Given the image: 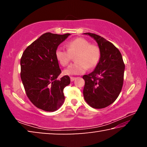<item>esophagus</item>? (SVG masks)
<instances>
[{
    "label": "esophagus",
    "mask_w": 147,
    "mask_h": 147,
    "mask_svg": "<svg viewBox=\"0 0 147 147\" xmlns=\"http://www.w3.org/2000/svg\"><path fill=\"white\" fill-rule=\"evenodd\" d=\"M70 78H71V82H73V81L74 80H75L76 78H74V77H72V76H71V77H70Z\"/></svg>",
    "instance_id": "obj_1"
}]
</instances>
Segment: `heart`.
Returning <instances> with one entry per match:
<instances>
[{
  "label": "heart",
  "mask_w": 147,
  "mask_h": 147,
  "mask_svg": "<svg viewBox=\"0 0 147 147\" xmlns=\"http://www.w3.org/2000/svg\"><path fill=\"white\" fill-rule=\"evenodd\" d=\"M67 50L62 47L56 49L57 61L62 66H66L76 55L75 63L71 64L63 71L65 75H76L85 73L88 68L93 69L97 65L100 58L99 47L83 38H77L67 43Z\"/></svg>",
  "instance_id": "b5f03b06"
}]
</instances>
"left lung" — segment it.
<instances>
[{
  "label": "left lung",
  "mask_w": 147,
  "mask_h": 147,
  "mask_svg": "<svg viewBox=\"0 0 147 147\" xmlns=\"http://www.w3.org/2000/svg\"><path fill=\"white\" fill-rule=\"evenodd\" d=\"M84 34L93 38L100 51V60L94 70L83 76L84 97L92 108H106L114 102L121 93L125 65L120 51L111 42L94 34Z\"/></svg>",
  "instance_id": "obj_1"
}]
</instances>
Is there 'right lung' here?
<instances>
[{
	"mask_svg": "<svg viewBox=\"0 0 147 147\" xmlns=\"http://www.w3.org/2000/svg\"><path fill=\"white\" fill-rule=\"evenodd\" d=\"M71 35L47 32L24 51L21 59V78L26 95L37 108L54 111L63 104V89L71 82L69 76L57 80L61 73L55 53Z\"/></svg>",
	"mask_w": 147,
	"mask_h": 147,
	"instance_id": "obj_1",
	"label": "right lung"
}]
</instances>
